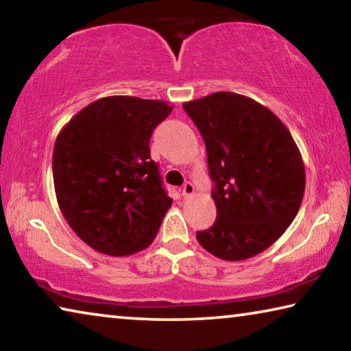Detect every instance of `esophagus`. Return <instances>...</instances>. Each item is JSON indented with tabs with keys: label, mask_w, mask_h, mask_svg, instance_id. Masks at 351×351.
<instances>
[{
	"label": "esophagus",
	"mask_w": 351,
	"mask_h": 351,
	"mask_svg": "<svg viewBox=\"0 0 351 351\" xmlns=\"http://www.w3.org/2000/svg\"><path fill=\"white\" fill-rule=\"evenodd\" d=\"M181 192H182V197H184V198H189V197H192V195H193V192H195V187H193L192 182H186V184L182 186Z\"/></svg>",
	"instance_id": "obj_1"
}]
</instances>
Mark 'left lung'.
<instances>
[{
    "mask_svg": "<svg viewBox=\"0 0 351 351\" xmlns=\"http://www.w3.org/2000/svg\"><path fill=\"white\" fill-rule=\"evenodd\" d=\"M203 136L217 219L197 239L223 261L263 253L292 223L306 173L286 125L254 99L215 92L182 104Z\"/></svg>",
    "mask_w": 351,
    "mask_h": 351,
    "instance_id": "8db88e82",
    "label": "left lung"
}]
</instances>
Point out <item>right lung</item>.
I'll use <instances>...</instances> for the list:
<instances>
[{"mask_svg": "<svg viewBox=\"0 0 351 351\" xmlns=\"http://www.w3.org/2000/svg\"><path fill=\"white\" fill-rule=\"evenodd\" d=\"M173 106L104 97L81 109L56 137L53 180L60 213L98 253L130 256L154 241L171 199L149 154L154 128Z\"/></svg>", "mask_w": 351, "mask_h": 351, "instance_id": "obj_1", "label": "right lung"}]
</instances>
